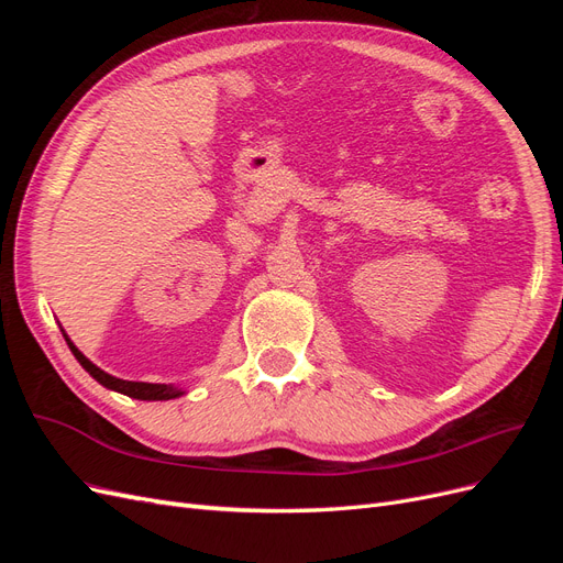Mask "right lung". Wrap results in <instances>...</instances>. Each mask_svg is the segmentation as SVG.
<instances>
[{"instance_id": "right-lung-1", "label": "right lung", "mask_w": 563, "mask_h": 563, "mask_svg": "<svg viewBox=\"0 0 563 563\" xmlns=\"http://www.w3.org/2000/svg\"><path fill=\"white\" fill-rule=\"evenodd\" d=\"M65 340H67V345H70V350H73V354L77 356V362L87 368L91 376L100 383V385H106L108 389H114V391H122V395H126V397H133V399H143V401H162V399H176V397H180L183 391L180 389H176V387H172V385H152V383H133V380H119V378H114V376H110V373H106V371H100L96 364H91L87 356H84L73 343H70V338L65 335Z\"/></svg>"}]
</instances>
